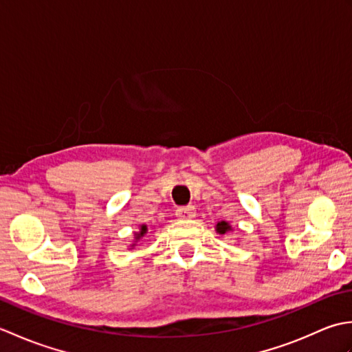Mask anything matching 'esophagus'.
I'll return each mask as SVG.
<instances>
[{"mask_svg": "<svg viewBox=\"0 0 352 352\" xmlns=\"http://www.w3.org/2000/svg\"><path fill=\"white\" fill-rule=\"evenodd\" d=\"M175 214H177V218H178V219H182V221H189V219H193V218H195L197 212H195V207L189 206V207H182V208H178Z\"/></svg>", "mask_w": 352, "mask_h": 352, "instance_id": "1", "label": "esophagus"}]
</instances>
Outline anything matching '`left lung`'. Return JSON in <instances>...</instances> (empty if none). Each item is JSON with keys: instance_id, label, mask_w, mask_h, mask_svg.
Returning a JSON list of instances; mask_svg holds the SVG:
<instances>
[{"instance_id": "1", "label": "left lung", "mask_w": 352, "mask_h": 352, "mask_svg": "<svg viewBox=\"0 0 352 352\" xmlns=\"http://www.w3.org/2000/svg\"><path fill=\"white\" fill-rule=\"evenodd\" d=\"M214 231L221 236H226L227 233H230V231H233V227H231L227 221H219L214 226Z\"/></svg>"}]
</instances>
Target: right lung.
I'll use <instances>...</instances> for the list:
<instances>
[{
	"label": "right lung",
	"instance_id": "right-lung-1",
	"mask_svg": "<svg viewBox=\"0 0 352 352\" xmlns=\"http://www.w3.org/2000/svg\"><path fill=\"white\" fill-rule=\"evenodd\" d=\"M146 233H148V227L145 226V223H140L139 226V230L138 231H134V237H133V242L130 243V248L129 250H133L134 246L138 245V242L140 241L142 237H145L146 236Z\"/></svg>",
	"mask_w": 352,
	"mask_h": 352
}]
</instances>
